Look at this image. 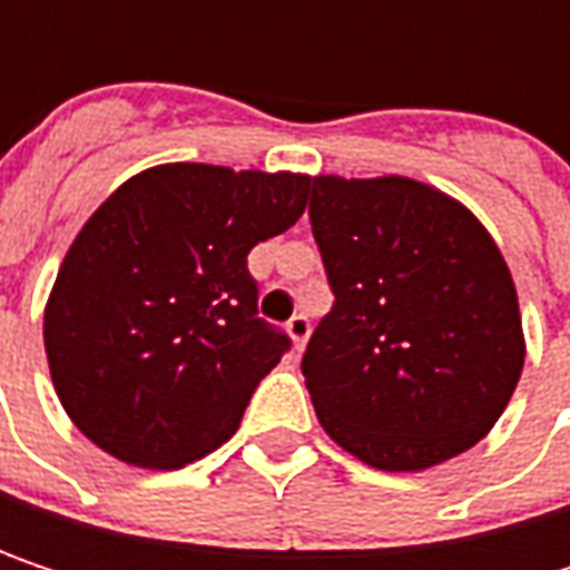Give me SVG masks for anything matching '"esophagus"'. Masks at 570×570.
<instances>
[{"instance_id": "esophagus-1", "label": "esophagus", "mask_w": 570, "mask_h": 570, "mask_svg": "<svg viewBox=\"0 0 570 570\" xmlns=\"http://www.w3.org/2000/svg\"><path fill=\"white\" fill-rule=\"evenodd\" d=\"M286 333H289L293 346H296V350H303V346H306V340H309V320H306L303 313H296V316L286 323Z\"/></svg>"}]
</instances>
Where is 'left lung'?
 Segmentation results:
<instances>
[{
	"instance_id": "left-lung-1",
	"label": "left lung",
	"mask_w": 570,
	"mask_h": 570,
	"mask_svg": "<svg viewBox=\"0 0 570 570\" xmlns=\"http://www.w3.org/2000/svg\"><path fill=\"white\" fill-rule=\"evenodd\" d=\"M309 224L336 293L303 353L326 435L380 472H422L485 439L524 333L482 220L412 177L316 174Z\"/></svg>"
}]
</instances>
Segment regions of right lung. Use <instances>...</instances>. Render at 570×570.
I'll use <instances>...</instances> for the list:
<instances>
[{
    "label": "right lung",
    "mask_w": 570,
    "mask_h": 570,
    "mask_svg": "<svg viewBox=\"0 0 570 570\" xmlns=\"http://www.w3.org/2000/svg\"><path fill=\"white\" fill-rule=\"evenodd\" d=\"M306 190V174L177 161L85 220L42 330L81 435L138 469H184L237 432L289 346L257 316L247 254L299 220Z\"/></svg>",
    "instance_id": "1"
}]
</instances>
